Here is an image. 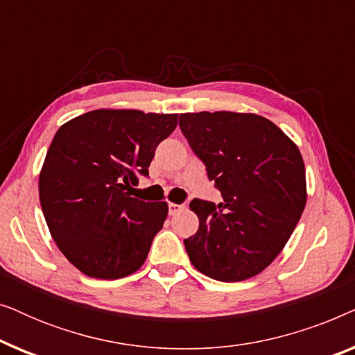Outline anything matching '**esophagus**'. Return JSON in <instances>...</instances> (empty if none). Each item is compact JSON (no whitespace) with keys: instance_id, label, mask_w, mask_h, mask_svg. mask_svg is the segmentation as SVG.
I'll return each instance as SVG.
<instances>
[{"instance_id":"esophagus-1","label":"esophagus","mask_w":355,"mask_h":355,"mask_svg":"<svg viewBox=\"0 0 355 355\" xmlns=\"http://www.w3.org/2000/svg\"><path fill=\"white\" fill-rule=\"evenodd\" d=\"M181 208H182V205H179V203H173V202L168 203V211H169V215H176L178 211H181Z\"/></svg>"}]
</instances>
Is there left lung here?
I'll list each match as a JSON object with an SVG mask.
<instances>
[{"instance_id":"obj_1","label":"left lung","mask_w":355,"mask_h":355,"mask_svg":"<svg viewBox=\"0 0 355 355\" xmlns=\"http://www.w3.org/2000/svg\"><path fill=\"white\" fill-rule=\"evenodd\" d=\"M192 152L223 202L193 198L198 230L184 239L200 273L232 283L265 270L302 215L305 168L295 144L259 114L200 111L179 116Z\"/></svg>"}]
</instances>
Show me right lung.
Masks as SVG:
<instances>
[{
  "instance_id": "right-lung-1",
  "label": "right lung",
  "mask_w": 355,
  "mask_h": 355,
  "mask_svg": "<svg viewBox=\"0 0 355 355\" xmlns=\"http://www.w3.org/2000/svg\"><path fill=\"white\" fill-rule=\"evenodd\" d=\"M176 125L178 114L95 110L58 129L38 192L53 239L84 275L118 279L144 265L168 205L132 197L134 186Z\"/></svg>"
}]
</instances>
